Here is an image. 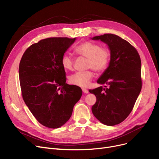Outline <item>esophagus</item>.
I'll list each match as a JSON object with an SVG mask.
<instances>
[{"instance_id":"obj_1","label":"esophagus","mask_w":159,"mask_h":159,"mask_svg":"<svg viewBox=\"0 0 159 159\" xmlns=\"http://www.w3.org/2000/svg\"><path fill=\"white\" fill-rule=\"evenodd\" d=\"M82 90H83V92H84V93H85V94H87V93H89V90H88L87 89H83Z\"/></svg>"}]
</instances>
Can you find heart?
Masks as SVG:
<instances>
[{
    "label": "heart",
    "instance_id": "b5f03b06",
    "mask_svg": "<svg viewBox=\"0 0 159 159\" xmlns=\"http://www.w3.org/2000/svg\"><path fill=\"white\" fill-rule=\"evenodd\" d=\"M78 56L87 58V69H91L97 73H102L106 70L111 60V52L109 49L102 47L98 43L85 41L78 44L74 48ZM75 60L71 54L65 53L61 59V63L65 70L73 69ZM93 78L91 70L77 72L69 78L70 84L81 87H86Z\"/></svg>",
    "mask_w": 159,
    "mask_h": 159
}]
</instances>
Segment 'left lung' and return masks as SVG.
I'll list each match as a JSON object with an SVG mask.
<instances>
[{
  "mask_svg": "<svg viewBox=\"0 0 159 159\" xmlns=\"http://www.w3.org/2000/svg\"><path fill=\"white\" fill-rule=\"evenodd\" d=\"M93 39H100L108 45L111 61L106 70L97 81L98 84L109 87L89 90L96 97L92 112L102 124L115 125L129 115L140 93V57L133 45L116 35L105 34L94 37Z\"/></svg>",
  "mask_w": 159,
  "mask_h": 159,
  "instance_id": "8db88e82",
  "label": "left lung"
}]
</instances>
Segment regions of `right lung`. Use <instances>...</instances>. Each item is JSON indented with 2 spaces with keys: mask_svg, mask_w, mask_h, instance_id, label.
<instances>
[{
  "mask_svg": "<svg viewBox=\"0 0 159 159\" xmlns=\"http://www.w3.org/2000/svg\"><path fill=\"white\" fill-rule=\"evenodd\" d=\"M75 38L50 37L25 52L19 69L22 98L34 116L48 128L60 127L70 118L81 98L79 87L66 84L63 54Z\"/></svg>",
  "mask_w": 159,
  "mask_h": 159,
  "instance_id": "obj_1",
  "label": "right lung"
}]
</instances>
